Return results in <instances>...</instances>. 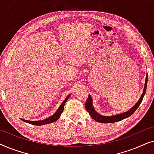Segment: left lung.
Returning <instances> with one entry per match:
<instances>
[{"mask_svg":"<svg viewBox=\"0 0 154 154\" xmlns=\"http://www.w3.org/2000/svg\"><path fill=\"white\" fill-rule=\"evenodd\" d=\"M147 81H148V74L146 73V79H145V84H144V88L143 90L142 94L141 95L140 98L139 99L137 102L132 107L130 110H128L125 112H123L122 113H119V114H116L113 116H106L101 115L100 113L97 112L93 106V104H92V98L90 96V94L88 95V100L85 102V109L86 111L89 113L90 116L92 117V119H93L94 121L99 122V123H115V122H118L122 120L127 119L129 116H130L132 113H134L137 108L140 106L141 102H142L144 96L145 95L146 90V86H147Z\"/></svg>","mask_w":154,"mask_h":154,"instance_id":"1","label":"left lung"}]
</instances>
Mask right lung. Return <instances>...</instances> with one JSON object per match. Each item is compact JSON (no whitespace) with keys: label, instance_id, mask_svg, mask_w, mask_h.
<instances>
[{"label":"right lung","instance_id":"obj_1","mask_svg":"<svg viewBox=\"0 0 154 154\" xmlns=\"http://www.w3.org/2000/svg\"><path fill=\"white\" fill-rule=\"evenodd\" d=\"M71 94H69L68 96L65 98V100H64V102L62 103V104L60 105V107H59L55 113H54L53 115L47 118V119L42 120V121H28V120H25L23 119H21V120H22L23 121L25 122V123H30L31 125H46V124H49L51 123H53V122L57 121V120L60 119L61 114L64 111V104L68 100L69 97H70Z\"/></svg>","mask_w":154,"mask_h":154}]
</instances>
